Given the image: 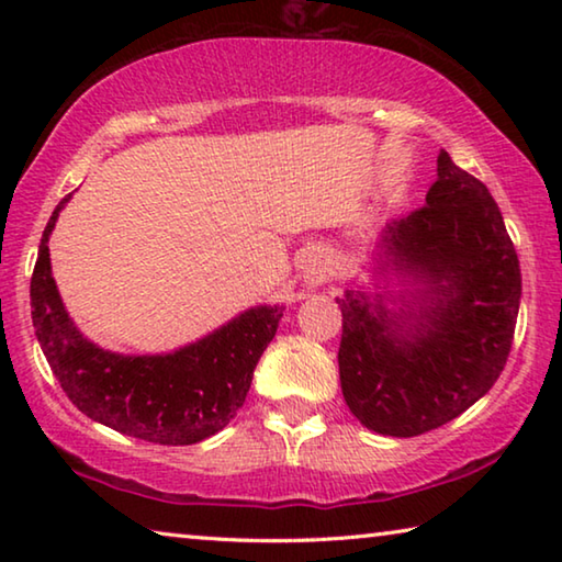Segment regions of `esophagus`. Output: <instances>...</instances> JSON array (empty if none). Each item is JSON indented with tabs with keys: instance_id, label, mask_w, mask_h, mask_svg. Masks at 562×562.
<instances>
[{
	"instance_id": "34e87169",
	"label": "esophagus",
	"mask_w": 562,
	"mask_h": 562,
	"mask_svg": "<svg viewBox=\"0 0 562 562\" xmlns=\"http://www.w3.org/2000/svg\"><path fill=\"white\" fill-rule=\"evenodd\" d=\"M329 274V268H327V260L322 258V255L312 252L307 262H304V270H302V278H304V284L307 288H317V284H322L327 280Z\"/></svg>"
}]
</instances>
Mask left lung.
<instances>
[{
  "label": "left lung",
  "mask_w": 562,
  "mask_h": 562,
  "mask_svg": "<svg viewBox=\"0 0 562 562\" xmlns=\"http://www.w3.org/2000/svg\"><path fill=\"white\" fill-rule=\"evenodd\" d=\"M426 205L389 223L379 272L414 290L339 302V382L349 412L384 436L426 434L496 384L516 331L520 265L488 188L441 150Z\"/></svg>",
  "instance_id": "obj_1"
}]
</instances>
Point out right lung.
Here are the masks:
<instances>
[{
  "label": "right lung",
  "instance_id": "obj_1",
  "mask_svg": "<svg viewBox=\"0 0 562 562\" xmlns=\"http://www.w3.org/2000/svg\"><path fill=\"white\" fill-rule=\"evenodd\" d=\"M69 198L44 227L30 290L36 339L66 396L93 422L150 443L188 446L225 429L284 307L260 304L170 355L126 357L97 347L76 329L52 278L46 243Z\"/></svg>",
  "mask_w": 562,
  "mask_h": 562
}]
</instances>
